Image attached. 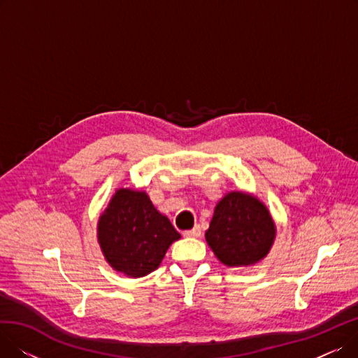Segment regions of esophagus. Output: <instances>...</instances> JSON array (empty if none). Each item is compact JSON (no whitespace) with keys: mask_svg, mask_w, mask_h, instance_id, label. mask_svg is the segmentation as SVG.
<instances>
[{"mask_svg":"<svg viewBox=\"0 0 358 358\" xmlns=\"http://www.w3.org/2000/svg\"><path fill=\"white\" fill-rule=\"evenodd\" d=\"M182 235L187 236V238H199V236L201 235V229H200V227L197 224V227H194V228L190 229V231H184Z\"/></svg>","mask_w":358,"mask_h":358,"instance_id":"obj_1","label":"esophagus"}]
</instances>
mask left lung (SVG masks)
Segmentation results:
<instances>
[{"instance_id": "left-lung-1", "label": "left lung", "mask_w": 358, "mask_h": 358, "mask_svg": "<svg viewBox=\"0 0 358 358\" xmlns=\"http://www.w3.org/2000/svg\"><path fill=\"white\" fill-rule=\"evenodd\" d=\"M277 228L267 206L245 192H229L216 204L206 242L227 267H250L264 259Z\"/></svg>"}]
</instances>
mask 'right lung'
<instances>
[{"instance_id":"obj_1","label":"right lung","mask_w":358,"mask_h":358,"mask_svg":"<svg viewBox=\"0 0 358 358\" xmlns=\"http://www.w3.org/2000/svg\"><path fill=\"white\" fill-rule=\"evenodd\" d=\"M181 235L146 192L117 189L97 222V239L108 266L130 278L155 271Z\"/></svg>"}]
</instances>
